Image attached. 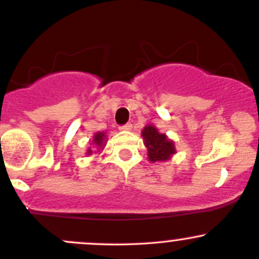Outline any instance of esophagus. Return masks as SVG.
Segmentation results:
<instances>
[{
  "label": "esophagus",
  "instance_id": "1",
  "mask_svg": "<svg viewBox=\"0 0 259 259\" xmlns=\"http://www.w3.org/2000/svg\"><path fill=\"white\" fill-rule=\"evenodd\" d=\"M133 125L130 124V122H127V124H124V125H120L119 129L120 130H124V132H129V130H132Z\"/></svg>",
  "mask_w": 259,
  "mask_h": 259
}]
</instances>
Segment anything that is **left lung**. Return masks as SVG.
I'll list each match as a JSON object with an SVG mask.
<instances>
[{
    "label": "left lung",
    "mask_w": 259,
    "mask_h": 259,
    "mask_svg": "<svg viewBox=\"0 0 259 259\" xmlns=\"http://www.w3.org/2000/svg\"><path fill=\"white\" fill-rule=\"evenodd\" d=\"M143 138L145 140V146L148 148V156L150 161H165L176 153L173 142L165 137V134H160L158 130L151 125L144 127Z\"/></svg>",
    "instance_id": "left-lung-1"
}]
</instances>
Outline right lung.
I'll list each match as a JSON object with an SVG mask.
<instances>
[{"label":"right lung","mask_w":259,"mask_h":259,"mask_svg":"<svg viewBox=\"0 0 259 259\" xmlns=\"http://www.w3.org/2000/svg\"><path fill=\"white\" fill-rule=\"evenodd\" d=\"M104 138H105V134H104V133H98V134H95V137H94V144L101 146L104 143ZM88 153L90 154L91 150H89Z\"/></svg>","instance_id":"add662e5"}]
</instances>
